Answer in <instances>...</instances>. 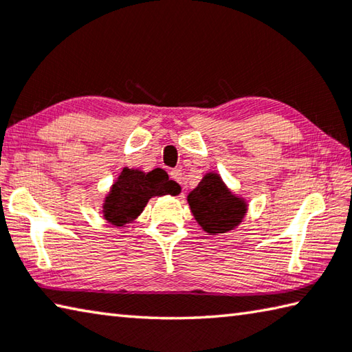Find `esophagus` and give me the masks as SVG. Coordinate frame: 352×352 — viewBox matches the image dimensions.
Returning <instances> with one entry per match:
<instances>
[{
  "mask_svg": "<svg viewBox=\"0 0 352 352\" xmlns=\"http://www.w3.org/2000/svg\"><path fill=\"white\" fill-rule=\"evenodd\" d=\"M169 175H170L172 180L182 184V182H183V174H182L180 169H172V170L169 172Z\"/></svg>",
  "mask_w": 352,
  "mask_h": 352,
  "instance_id": "1",
  "label": "esophagus"
}]
</instances>
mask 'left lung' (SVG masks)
<instances>
[{"label":"left lung","mask_w":352,"mask_h":352,"mask_svg":"<svg viewBox=\"0 0 352 352\" xmlns=\"http://www.w3.org/2000/svg\"><path fill=\"white\" fill-rule=\"evenodd\" d=\"M195 220L209 234H223L234 229L245 215L246 206L223 184L221 178L208 174L188 197Z\"/></svg>","instance_id":"obj_1"}]
</instances>
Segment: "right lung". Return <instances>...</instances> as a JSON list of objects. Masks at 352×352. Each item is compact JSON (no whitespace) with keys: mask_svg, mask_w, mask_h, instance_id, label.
<instances>
[{"mask_svg":"<svg viewBox=\"0 0 352 352\" xmlns=\"http://www.w3.org/2000/svg\"><path fill=\"white\" fill-rule=\"evenodd\" d=\"M168 174L154 169L149 174L124 168L104 203V217L112 225L123 226L142 214L149 198L175 192Z\"/></svg>","mask_w":352,"mask_h":352,"instance_id":"obj_1","label":"right lung"}]
</instances>
